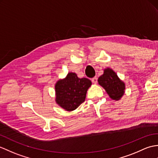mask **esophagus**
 <instances>
[{
  "mask_svg": "<svg viewBox=\"0 0 158 158\" xmlns=\"http://www.w3.org/2000/svg\"><path fill=\"white\" fill-rule=\"evenodd\" d=\"M91 81H92V83H94V84L97 83V82H98V78L96 77H95L92 78V79H91Z\"/></svg>",
  "mask_w": 158,
  "mask_h": 158,
  "instance_id": "obj_1",
  "label": "esophagus"
}]
</instances>
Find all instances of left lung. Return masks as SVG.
<instances>
[{
    "mask_svg": "<svg viewBox=\"0 0 158 158\" xmlns=\"http://www.w3.org/2000/svg\"><path fill=\"white\" fill-rule=\"evenodd\" d=\"M98 81L114 100H119L124 94L125 84L111 69H104V74L98 78Z\"/></svg>",
    "mask_w": 158,
    "mask_h": 158,
    "instance_id": "1",
    "label": "left lung"
}]
</instances>
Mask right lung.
Segmentation results:
<instances>
[{
  "instance_id": "right-lung-1",
  "label": "right lung",
  "mask_w": 158,
  "mask_h": 158,
  "mask_svg": "<svg viewBox=\"0 0 158 158\" xmlns=\"http://www.w3.org/2000/svg\"><path fill=\"white\" fill-rule=\"evenodd\" d=\"M91 81L87 78H79L76 73H69L63 79L55 84L56 102L67 111L77 108L85 100Z\"/></svg>"
}]
</instances>
